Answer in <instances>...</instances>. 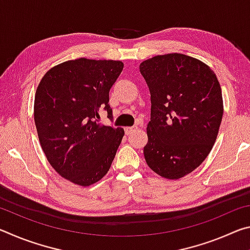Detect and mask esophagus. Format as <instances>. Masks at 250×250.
Segmentation results:
<instances>
[{
    "instance_id": "esophagus-1",
    "label": "esophagus",
    "mask_w": 250,
    "mask_h": 250,
    "mask_svg": "<svg viewBox=\"0 0 250 250\" xmlns=\"http://www.w3.org/2000/svg\"><path fill=\"white\" fill-rule=\"evenodd\" d=\"M137 129H138V126H128V128L125 129V132L126 135H130L134 130H137Z\"/></svg>"
}]
</instances>
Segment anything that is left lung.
<instances>
[{"mask_svg":"<svg viewBox=\"0 0 250 250\" xmlns=\"http://www.w3.org/2000/svg\"><path fill=\"white\" fill-rule=\"evenodd\" d=\"M140 73L151 95L146 164L160 176L181 179L201 166L216 141L221 86L208 66L183 54L146 59Z\"/></svg>","mask_w":250,"mask_h":250,"instance_id":"8db88e82","label":"left lung"}]
</instances>
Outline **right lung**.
<instances>
[{"instance_id":"right-lung-1","label":"right lung","mask_w":250,"mask_h":250,"mask_svg":"<svg viewBox=\"0 0 250 250\" xmlns=\"http://www.w3.org/2000/svg\"><path fill=\"white\" fill-rule=\"evenodd\" d=\"M124 62L78 58L50 68L34 101V120L43 149L55 171L80 186L107 174L125 130L100 124L99 111L112 121L109 91Z\"/></svg>"}]
</instances>
